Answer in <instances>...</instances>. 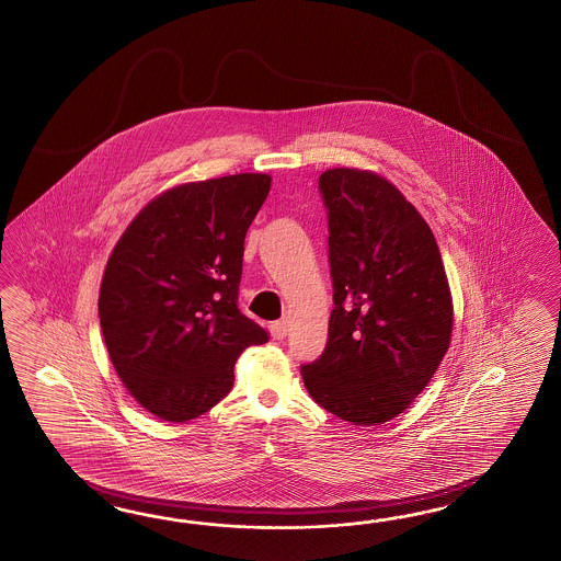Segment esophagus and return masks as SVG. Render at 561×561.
Wrapping results in <instances>:
<instances>
[{
	"mask_svg": "<svg viewBox=\"0 0 561 561\" xmlns=\"http://www.w3.org/2000/svg\"><path fill=\"white\" fill-rule=\"evenodd\" d=\"M270 332H272V336H274L275 341H284V339L287 336L286 320H277V322H272V324H270Z\"/></svg>",
	"mask_w": 561,
	"mask_h": 561,
	"instance_id": "obj_1",
	"label": "esophagus"
}]
</instances>
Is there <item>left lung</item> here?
<instances>
[{
  "label": "left lung",
  "instance_id": "1",
  "mask_svg": "<svg viewBox=\"0 0 561 561\" xmlns=\"http://www.w3.org/2000/svg\"><path fill=\"white\" fill-rule=\"evenodd\" d=\"M318 188L334 308L327 348L301 377L336 417L382 424L424 391L450 346L448 277L434 232L391 182L332 168Z\"/></svg>",
  "mask_w": 561,
  "mask_h": 561
}]
</instances>
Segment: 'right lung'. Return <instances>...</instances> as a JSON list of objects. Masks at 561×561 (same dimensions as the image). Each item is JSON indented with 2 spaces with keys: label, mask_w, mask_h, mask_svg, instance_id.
<instances>
[{
  "label": "right lung",
  "mask_w": 561,
  "mask_h": 561,
  "mask_svg": "<svg viewBox=\"0 0 561 561\" xmlns=\"http://www.w3.org/2000/svg\"><path fill=\"white\" fill-rule=\"evenodd\" d=\"M270 186L267 174L176 186L111 253L99 294L103 339L127 391L164 422L215 408L239 355L270 341L237 306L247 229Z\"/></svg>",
  "instance_id": "add662e5"
}]
</instances>
